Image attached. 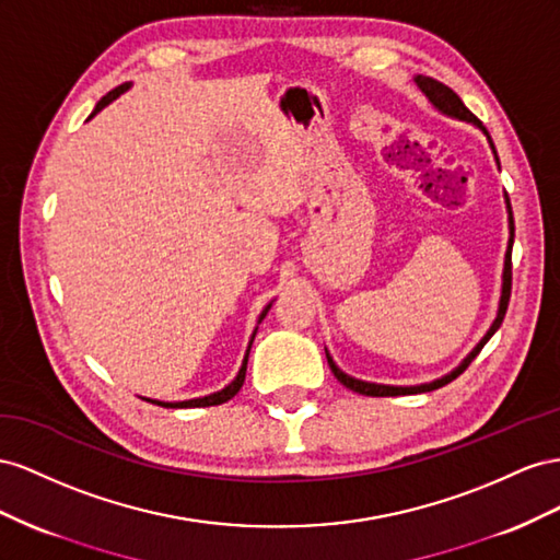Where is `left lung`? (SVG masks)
<instances>
[{
  "label": "left lung",
  "instance_id": "left-lung-1",
  "mask_svg": "<svg viewBox=\"0 0 560 560\" xmlns=\"http://www.w3.org/2000/svg\"><path fill=\"white\" fill-rule=\"evenodd\" d=\"M415 82H418V86L422 89V93L427 95V98H429L431 103H434L441 112H445V115L457 117V119H465V121H474V124H478V126H481V129L486 131V126L476 119L474 112H471L465 103L459 101V95H457L451 86H445V84L436 82V79L422 77V74L415 77ZM486 136H488V131H486ZM488 138H490V136H488ZM490 145H492V140H490ZM492 150H494V148H492ZM506 209H509V228H511V234H514V215H511L509 197H506ZM511 246H514V236L509 238V250H506V260H504V285H502V300H500L498 318H494L492 328L488 330L486 338H483L481 342H478V347L471 351V354L465 359V363H462L459 369H455L451 375H445V377H441V380H436V382H429V385H420V387H385V385H373V382H361V380H354V377L345 375V373L338 369V365L332 363V359L328 357V351H326V359H328V365H330L332 375L338 377L347 389L357 392V394H363V396H401V394L431 392V389H439V387H443V385H448V382H453L457 375H462V373L467 371V365L478 357V351L483 349V345L492 338L494 330H498V328L502 326V322H504V314H506V307H509V298H511Z\"/></svg>",
  "mask_w": 560,
  "mask_h": 560
}]
</instances>
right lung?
<instances>
[{
  "mask_svg": "<svg viewBox=\"0 0 560 560\" xmlns=\"http://www.w3.org/2000/svg\"><path fill=\"white\" fill-rule=\"evenodd\" d=\"M129 89V84H121V86H117V89H112L109 93H105L103 98L98 101V105H95V109L91 112V117L93 115H98V112L107 105V103H112L117 98V95L121 93V91H126ZM89 117V119H91ZM269 310V307H267ZM267 310L262 312V316L260 318H265V314H267ZM250 345H253V340H250ZM250 345H248V349H246V359H244V365H242V371H238V375L234 377V382L232 385H228L225 389L222 392H218V394H211V396H203V398H191V401H180V404H164V401H152V404H156V406H162V408H206V406H220V404H225V401H230L232 396H236V392L242 389V385H244V380H246V365H248V354H250ZM145 401H150V398H145Z\"/></svg>",
  "mask_w": 560,
  "mask_h": 560,
  "instance_id": "obj_1",
  "label": "right lung"
}]
</instances>
